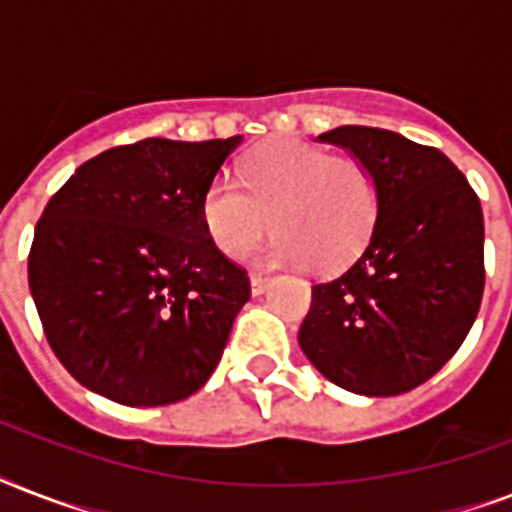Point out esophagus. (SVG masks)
<instances>
[{"label": "esophagus", "mask_w": 512, "mask_h": 512, "mask_svg": "<svg viewBox=\"0 0 512 512\" xmlns=\"http://www.w3.org/2000/svg\"><path fill=\"white\" fill-rule=\"evenodd\" d=\"M249 287H252V295H263L265 289L271 287V276H263V273H252V276H249Z\"/></svg>", "instance_id": "34e87169"}]
</instances>
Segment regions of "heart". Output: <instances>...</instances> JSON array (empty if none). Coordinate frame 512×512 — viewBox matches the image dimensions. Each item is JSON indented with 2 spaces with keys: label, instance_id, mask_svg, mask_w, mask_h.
<instances>
[{
  "label": "heart",
  "instance_id": "b5f03b06",
  "mask_svg": "<svg viewBox=\"0 0 512 512\" xmlns=\"http://www.w3.org/2000/svg\"><path fill=\"white\" fill-rule=\"evenodd\" d=\"M239 183L217 177L201 196V223L217 252L241 260L263 239L271 265L329 273L353 263L380 217V183L361 159L305 140H271L239 162Z\"/></svg>",
  "mask_w": 512,
  "mask_h": 512
}]
</instances>
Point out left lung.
I'll list each match as a JSON object with an SVG mask.
<instances>
[{"mask_svg": "<svg viewBox=\"0 0 512 512\" xmlns=\"http://www.w3.org/2000/svg\"><path fill=\"white\" fill-rule=\"evenodd\" d=\"M348 148L380 183L364 252L313 284L300 348L327 380L398 396L460 350L484 297V215L446 154L398 132L345 124L319 135Z\"/></svg>", "mask_w": 512, "mask_h": 512, "instance_id": "left-lung-1", "label": "left lung"}]
</instances>
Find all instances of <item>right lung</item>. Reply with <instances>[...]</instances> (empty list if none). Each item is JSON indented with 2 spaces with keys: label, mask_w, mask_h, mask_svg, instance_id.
Wrapping results in <instances>:
<instances>
[{
  "label": "right lung",
  "mask_w": 512,
  "mask_h": 512,
  "mask_svg": "<svg viewBox=\"0 0 512 512\" xmlns=\"http://www.w3.org/2000/svg\"><path fill=\"white\" fill-rule=\"evenodd\" d=\"M239 143L108 148L47 201L28 287L50 348L84 388L164 406L215 372L249 276L209 241L201 196Z\"/></svg>",
  "instance_id": "1"
}]
</instances>
